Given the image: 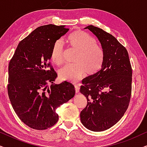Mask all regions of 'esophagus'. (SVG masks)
<instances>
[{"mask_svg":"<svg viewBox=\"0 0 147 147\" xmlns=\"http://www.w3.org/2000/svg\"><path fill=\"white\" fill-rule=\"evenodd\" d=\"M75 92H76V93H79V89H80V87H79V85H77V84H75Z\"/></svg>","mask_w":147,"mask_h":147,"instance_id":"34e87169","label":"esophagus"}]
</instances>
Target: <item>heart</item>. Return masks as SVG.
<instances>
[{
	"mask_svg": "<svg viewBox=\"0 0 147 147\" xmlns=\"http://www.w3.org/2000/svg\"><path fill=\"white\" fill-rule=\"evenodd\" d=\"M66 42L70 47L78 50V53L74 60L76 63L65 65L60 69L59 75L61 79L77 81L84 77L86 72L90 75H94L102 68L105 50L87 33L82 30L75 31L68 37ZM51 58L55 64H63L64 45L62 40H57L53 45Z\"/></svg>",
	"mask_w": 147,
	"mask_h": 147,
	"instance_id": "obj_1",
	"label": "heart"
}]
</instances>
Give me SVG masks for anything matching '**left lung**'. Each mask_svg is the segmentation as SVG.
I'll use <instances>...</instances> for the list:
<instances>
[{
    "label": "left lung",
    "instance_id": "1",
    "mask_svg": "<svg viewBox=\"0 0 147 147\" xmlns=\"http://www.w3.org/2000/svg\"><path fill=\"white\" fill-rule=\"evenodd\" d=\"M98 37L105 50L100 70L83 81L80 92L87 100L81 112V121L94 131H105L123 116L130 102L132 69L127 49L102 29L86 27Z\"/></svg>",
    "mask_w": 147,
    "mask_h": 147
}]
</instances>
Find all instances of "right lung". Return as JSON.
I'll return each mask as SVG.
<instances>
[{
  "label": "right lung",
  "instance_id": "1",
  "mask_svg": "<svg viewBox=\"0 0 147 147\" xmlns=\"http://www.w3.org/2000/svg\"><path fill=\"white\" fill-rule=\"evenodd\" d=\"M68 30L53 24L37 28L20 41L9 62V100L20 120L32 129L54 125L59 119L57 108L75 94L72 83H53L57 73L49 62L53 45Z\"/></svg>",
  "mask_w": 147,
  "mask_h": 147
}]
</instances>
